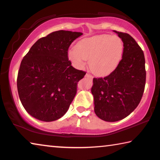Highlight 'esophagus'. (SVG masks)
Returning <instances> with one entry per match:
<instances>
[{
    "label": "esophagus",
    "mask_w": 160,
    "mask_h": 160,
    "mask_svg": "<svg viewBox=\"0 0 160 160\" xmlns=\"http://www.w3.org/2000/svg\"><path fill=\"white\" fill-rule=\"evenodd\" d=\"M85 76L88 77V78H92V75H90V73H87V74L85 75Z\"/></svg>",
    "instance_id": "obj_1"
}]
</instances>
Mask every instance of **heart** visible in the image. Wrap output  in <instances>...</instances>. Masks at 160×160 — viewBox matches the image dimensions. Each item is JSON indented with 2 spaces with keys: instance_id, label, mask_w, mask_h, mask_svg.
I'll return each instance as SVG.
<instances>
[{
  "instance_id": "1",
  "label": "heart",
  "mask_w": 160,
  "mask_h": 160,
  "mask_svg": "<svg viewBox=\"0 0 160 160\" xmlns=\"http://www.w3.org/2000/svg\"><path fill=\"white\" fill-rule=\"evenodd\" d=\"M123 44L116 36L103 34L81 40L69 51L70 60L82 68L90 60V68L97 75H107L114 70L122 57Z\"/></svg>"
}]
</instances>
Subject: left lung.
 <instances>
[{
	"instance_id": "1",
	"label": "left lung",
	"mask_w": 160,
	"mask_h": 160,
	"mask_svg": "<svg viewBox=\"0 0 160 160\" xmlns=\"http://www.w3.org/2000/svg\"><path fill=\"white\" fill-rule=\"evenodd\" d=\"M122 39V59L104 78H94L92 93L94 112L109 122L122 120L138 106L145 90V60L143 51L131 35L113 31Z\"/></svg>"
}]
</instances>
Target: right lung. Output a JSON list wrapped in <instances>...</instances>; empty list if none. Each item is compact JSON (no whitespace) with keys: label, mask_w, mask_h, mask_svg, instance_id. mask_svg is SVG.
Here are the masks:
<instances>
[{"label":"right lung","mask_w":160,"mask_h":160,"mask_svg":"<svg viewBox=\"0 0 160 160\" xmlns=\"http://www.w3.org/2000/svg\"><path fill=\"white\" fill-rule=\"evenodd\" d=\"M82 33L59 30L40 38L21 61L17 86L22 104L40 121H56L68 110L86 72L71 66L68 51Z\"/></svg>","instance_id":"obj_1"}]
</instances>
